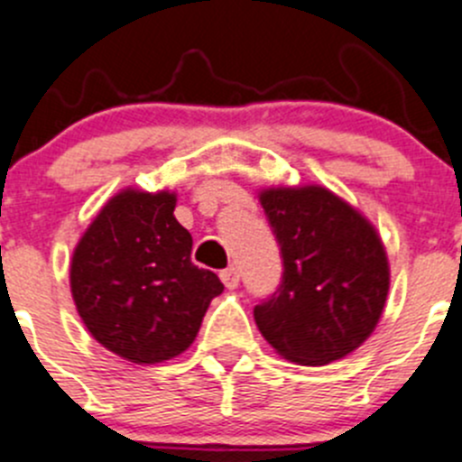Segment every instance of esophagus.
<instances>
[{"mask_svg": "<svg viewBox=\"0 0 462 462\" xmlns=\"http://www.w3.org/2000/svg\"><path fill=\"white\" fill-rule=\"evenodd\" d=\"M219 279H222V283L226 285V288H236L240 281L238 267H226V270H222L219 272Z\"/></svg>", "mask_w": 462, "mask_h": 462, "instance_id": "esophagus-1", "label": "esophagus"}]
</instances>
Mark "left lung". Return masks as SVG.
<instances>
[{"label": "left lung", "mask_w": 462, "mask_h": 462, "mask_svg": "<svg viewBox=\"0 0 462 462\" xmlns=\"http://www.w3.org/2000/svg\"><path fill=\"white\" fill-rule=\"evenodd\" d=\"M283 258L276 292L254 309L283 358L327 365L358 349L379 324L390 267L376 228L322 186L261 192Z\"/></svg>", "instance_id": "left-lung-1"}]
</instances>
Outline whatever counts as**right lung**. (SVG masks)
<instances>
[{"label": "right lung", "instance_id": "1", "mask_svg": "<svg viewBox=\"0 0 462 462\" xmlns=\"http://www.w3.org/2000/svg\"><path fill=\"white\" fill-rule=\"evenodd\" d=\"M177 195L126 188L79 240L69 288L88 331L113 354L153 365L183 354L224 290L190 261L192 236L174 217Z\"/></svg>", "mask_w": 462, "mask_h": 462}]
</instances>
